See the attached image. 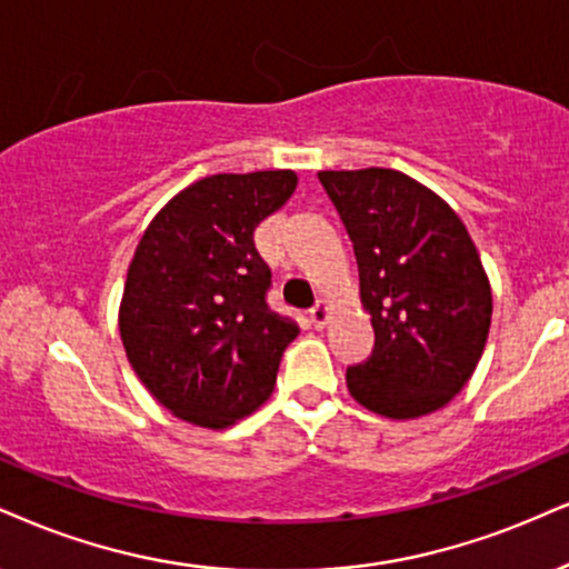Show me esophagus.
I'll list each match as a JSON object with an SVG mask.
<instances>
[{
    "instance_id": "1",
    "label": "esophagus",
    "mask_w": 569,
    "mask_h": 569,
    "mask_svg": "<svg viewBox=\"0 0 569 569\" xmlns=\"http://www.w3.org/2000/svg\"><path fill=\"white\" fill-rule=\"evenodd\" d=\"M327 319H329V306L325 303V300H317V306L308 311V321H311L317 329H321L327 325Z\"/></svg>"
}]
</instances>
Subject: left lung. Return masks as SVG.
<instances>
[{
    "mask_svg": "<svg viewBox=\"0 0 569 569\" xmlns=\"http://www.w3.org/2000/svg\"><path fill=\"white\" fill-rule=\"evenodd\" d=\"M340 213L375 348L348 367V390L390 419L432 413L465 388L482 350L490 282L459 216L432 189L392 168L319 171Z\"/></svg>",
    "mask_w": 569,
    "mask_h": 569,
    "instance_id": "1",
    "label": "left lung"
}]
</instances>
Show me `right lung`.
Returning a JSON list of instances; mask_svg holds the SVG:
<instances>
[{
  "label": "right lung",
  "instance_id": "1",
  "mask_svg": "<svg viewBox=\"0 0 569 569\" xmlns=\"http://www.w3.org/2000/svg\"><path fill=\"white\" fill-rule=\"evenodd\" d=\"M296 187L292 171L206 177L168 200L137 244L118 313L126 356L189 425L221 430L256 411L298 338L266 303L271 269L252 242Z\"/></svg>",
  "mask_w": 569,
  "mask_h": 569
}]
</instances>
